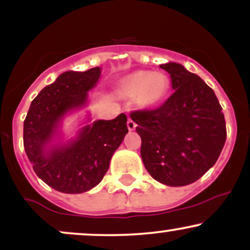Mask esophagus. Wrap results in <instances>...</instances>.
Returning <instances> with one entry per match:
<instances>
[{
	"instance_id": "obj_1",
	"label": "esophagus",
	"mask_w": 250,
	"mask_h": 250,
	"mask_svg": "<svg viewBox=\"0 0 250 250\" xmlns=\"http://www.w3.org/2000/svg\"><path fill=\"white\" fill-rule=\"evenodd\" d=\"M127 127L129 130H134L135 128H136V123H135L133 120L130 119V117H128V121H127Z\"/></svg>"
}]
</instances>
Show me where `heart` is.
Masks as SVG:
<instances>
[{
  "label": "heart",
  "instance_id": "obj_1",
  "mask_svg": "<svg viewBox=\"0 0 250 250\" xmlns=\"http://www.w3.org/2000/svg\"><path fill=\"white\" fill-rule=\"evenodd\" d=\"M168 77L150 71H135L122 80L119 93L122 97H136L142 105H153L167 95Z\"/></svg>",
  "mask_w": 250,
  "mask_h": 250
}]
</instances>
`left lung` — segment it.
Returning <instances> with one entry per match:
<instances>
[{"label":"left lung","mask_w":250,"mask_h":250,"mask_svg":"<svg viewBox=\"0 0 250 250\" xmlns=\"http://www.w3.org/2000/svg\"><path fill=\"white\" fill-rule=\"evenodd\" d=\"M170 74L174 93L160 107L131 111L141 136V157L151 177L180 187L203 176L219 159L227 137L225 115L214 90L179 63Z\"/></svg>","instance_id":"8db88e82"}]
</instances>
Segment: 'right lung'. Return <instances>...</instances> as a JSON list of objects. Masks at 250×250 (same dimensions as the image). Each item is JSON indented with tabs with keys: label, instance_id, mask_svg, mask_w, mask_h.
Wrapping results in <instances>:
<instances>
[{
	"label": "right lung",
	"instance_id": "add662e5",
	"mask_svg": "<svg viewBox=\"0 0 250 250\" xmlns=\"http://www.w3.org/2000/svg\"><path fill=\"white\" fill-rule=\"evenodd\" d=\"M101 69L65 71L47 85L31 102L23 125V146L34 171L57 191L84 193L101 182L114 151L128 133L127 116L120 114L110 121L99 120L85 125L64 147L45 154L60 120L67 111L82 107L87 91L96 84Z\"/></svg>",
	"mask_w": 250,
	"mask_h": 250
}]
</instances>
